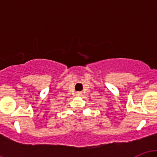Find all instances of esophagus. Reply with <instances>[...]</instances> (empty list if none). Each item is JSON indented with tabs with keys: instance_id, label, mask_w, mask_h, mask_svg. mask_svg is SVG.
Segmentation results:
<instances>
[{
	"instance_id": "esophagus-1",
	"label": "esophagus",
	"mask_w": 157,
	"mask_h": 157,
	"mask_svg": "<svg viewBox=\"0 0 157 157\" xmlns=\"http://www.w3.org/2000/svg\"><path fill=\"white\" fill-rule=\"evenodd\" d=\"M76 94H77V96H80V95L82 94V92H80V91H78V92L76 93Z\"/></svg>"
}]
</instances>
